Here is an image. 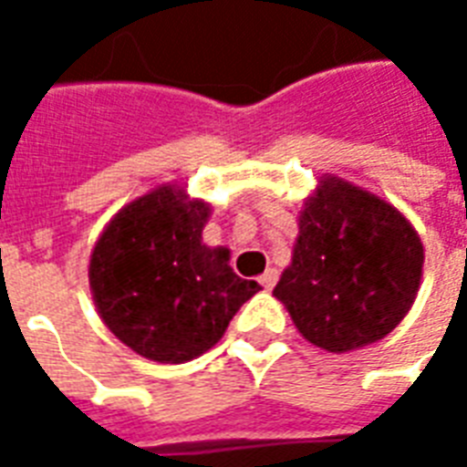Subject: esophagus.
Returning a JSON list of instances; mask_svg holds the SVG:
<instances>
[{"label":"esophagus","instance_id":"34e87169","mask_svg":"<svg viewBox=\"0 0 467 467\" xmlns=\"http://www.w3.org/2000/svg\"><path fill=\"white\" fill-rule=\"evenodd\" d=\"M276 281H278V271L276 269H266L262 276H259V284H262L266 291H271V288L276 285Z\"/></svg>","mask_w":467,"mask_h":467}]
</instances>
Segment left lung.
Segmentation results:
<instances>
[{
    "label": "left lung",
    "instance_id": "left-lung-1",
    "mask_svg": "<svg viewBox=\"0 0 467 467\" xmlns=\"http://www.w3.org/2000/svg\"><path fill=\"white\" fill-rule=\"evenodd\" d=\"M274 288L310 344L344 354L383 339L420 291L424 247L410 220L354 183L322 176Z\"/></svg>",
    "mask_w": 467,
    "mask_h": 467
}]
</instances>
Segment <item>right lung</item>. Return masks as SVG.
Returning a JSON list of instances; mask_svg holds the SVG:
<instances>
[{
    "mask_svg": "<svg viewBox=\"0 0 467 467\" xmlns=\"http://www.w3.org/2000/svg\"><path fill=\"white\" fill-rule=\"evenodd\" d=\"M211 205L164 183L120 208L91 252L89 285L106 327L150 361L205 354L262 285L240 278L230 249L203 244Z\"/></svg>",
    "mask_w": 467,
    "mask_h": 467,
    "instance_id": "right-lung-1",
    "label": "right lung"
}]
</instances>
